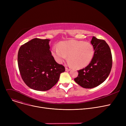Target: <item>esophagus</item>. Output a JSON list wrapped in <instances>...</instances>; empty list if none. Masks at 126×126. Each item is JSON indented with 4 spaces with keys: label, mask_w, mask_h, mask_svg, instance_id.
<instances>
[{
    "label": "esophagus",
    "mask_w": 126,
    "mask_h": 126,
    "mask_svg": "<svg viewBox=\"0 0 126 126\" xmlns=\"http://www.w3.org/2000/svg\"><path fill=\"white\" fill-rule=\"evenodd\" d=\"M71 69H70V68H68L67 67H66L65 68V71H70Z\"/></svg>",
    "instance_id": "1"
}]
</instances>
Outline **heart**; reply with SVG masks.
<instances>
[{
  "label": "heart",
  "mask_w": 126,
  "mask_h": 126,
  "mask_svg": "<svg viewBox=\"0 0 126 126\" xmlns=\"http://www.w3.org/2000/svg\"><path fill=\"white\" fill-rule=\"evenodd\" d=\"M58 47L54 46L52 54L56 61L62 63L66 59L69 60L68 64L76 68H82L87 66L94 58V46L89 42L82 41L68 40L61 42Z\"/></svg>",
  "instance_id": "heart-1"
}]
</instances>
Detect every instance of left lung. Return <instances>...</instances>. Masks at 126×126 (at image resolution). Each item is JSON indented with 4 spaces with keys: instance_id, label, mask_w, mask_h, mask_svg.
I'll list each match as a JSON object with an SVG mask.
<instances>
[{
    "instance_id": "1",
    "label": "left lung",
    "mask_w": 126,
    "mask_h": 126,
    "mask_svg": "<svg viewBox=\"0 0 126 126\" xmlns=\"http://www.w3.org/2000/svg\"><path fill=\"white\" fill-rule=\"evenodd\" d=\"M94 54L89 64L78 70L75 81L84 88H93L103 83L109 76L112 68V58L110 48L103 40L93 37L91 41Z\"/></svg>"
}]
</instances>
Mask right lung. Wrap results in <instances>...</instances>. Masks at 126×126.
<instances>
[{
    "label": "right lung",
    "instance_id": "1",
    "mask_svg": "<svg viewBox=\"0 0 126 126\" xmlns=\"http://www.w3.org/2000/svg\"><path fill=\"white\" fill-rule=\"evenodd\" d=\"M49 39L34 38L20 47L18 65L23 81L35 90L46 91L58 82L65 71L57 63L50 51Z\"/></svg>",
    "mask_w": 126,
    "mask_h": 126
}]
</instances>
